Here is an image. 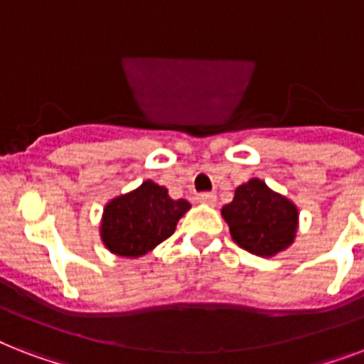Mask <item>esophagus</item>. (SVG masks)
Returning a JSON list of instances; mask_svg holds the SVG:
<instances>
[{
  "label": "esophagus",
  "mask_w": 364,
  "mask_h": 364,
  "mask_svg": "<svg viewBox=\"0 0 364 364\" xmlns=\"http://www.w3.org/2000/svg\"><path fill=\"white\" fill-rule=\"evenodd\" d=\"M200 204H208V205H215L217 204V196L213 193H202L198 194V198H196Z\"/></svg>",
  "instance_id": "obj_1"
}]
</instances>
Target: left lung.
<instances>
[{
    "instance_id": "left-lung-1",
    "label": "left lung",
    "mask_w": 364,
    "mask_h": 364,
    "mask_svg": "<svg viewBox=\"0 0 364 364\" xmlns=\"http://www.w3.org/2000/svg\"><path fill=\"white\" fill-rule=\"evenodd\" d=\"M221 215L234 242L257 257H274L296 238L299 208L257 177L236 188Z\"/></svg>"
}]
</instances>
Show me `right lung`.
I'll return each mask as SVG.
<instances>
[{
	"label": "right lung",
	"instance_id": "obj_1",
	"mask_svg": "<svg viewBox=\"0 0 364 364\" xmlns=\"http://www.w3.org/2000/svg\"><path fill=\"white\" fill-rule=\"evenodd\" d=\"M188 210L187 200L170 198L168 188L147 179L105 204L100 236L111 253L136 259L170 238Z\"/></svg>",
	"mask_w": 364,
	"mask_h": 364
}]
</instances>
